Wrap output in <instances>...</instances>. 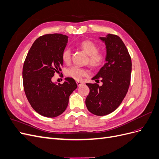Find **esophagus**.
Instances as JSON below:
<instances>
[{
    "instance_id": "obj_1",
    "label": "esophagus",
    "mask_w": 159,
    "mask_h": 159,
    "mask_svg": "<svg viewBox=\"0 0 159 159\" xmlns=\"http://www.w3.org/2000/svg\"><path fill=\"white\" fill-rule=\"evenodd\" d=\"M76 84H77V85H78V87H80V86L84 84L83 82H81V81H76Z\"/></svg>"
}]
</instances>
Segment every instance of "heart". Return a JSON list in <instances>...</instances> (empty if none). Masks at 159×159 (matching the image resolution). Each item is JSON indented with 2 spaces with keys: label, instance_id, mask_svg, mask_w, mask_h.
<instances>
[{
  "label": "heart",
  "instance_id": "b5f03b06",
  "mask_svg": "<svg viewBox=\"0 0 159 159\" xmlns=\"http://www.w3.org/2000/svg\"><path fill=\"white\" fill-rule=\"evenodd\" d=\"M80 47L82 49L86 54L89 56V64L97 68L103 64L105 57L102 53L98 52V46L95 42L91 40H84L80 44ZM62 60L66 63H68L71 59V50L69 48H65L61 54ZM88 74V71L78 68V67H71L67 70L66 75L77 80H80Z\"/></svg>",
  "mask_w": 159,
  "mask_h": 159
}]
</instances>
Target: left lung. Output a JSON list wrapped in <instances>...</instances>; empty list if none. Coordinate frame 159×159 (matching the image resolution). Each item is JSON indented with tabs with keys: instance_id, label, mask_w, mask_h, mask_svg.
<instances>
[{
	"instance_id": "left-lung-1",
	"label": "left lung",
	"mask_w": 159,
	"mask_h": 159,
	"mask_svg": "<svg viewBox=\"0 0 159 159\" xmlns=\"http://www.w3.org/2000/svg\"><path fill=\"white\" fill-rule=\"evenodd\" d=\"M106 48L105 64L92 80L103 85L86 84L89 93L85 105L89 111L98 116L108 115L116 109L127 93L131 74V58L122 40L108 34L99 37Z\"/></svg>"
}]
</instances>
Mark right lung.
I'll return each instance as SVG.
<instances>
[{
	"label": "right lung",
	"mask_w": 159,
	"mask_h": 159,
	"mask_svg": "<svg viewBox=\"0 0 159 159\" xmlns=\"http://www.w3.org/2000/svg\"><path fill=\"white\" fill-rule=\"evenodd\" d=\"M68 36L51 34L39 37L28 51L22 70L24 89L32 107L46 117H56L68 107L70 95L77 88L75 80L66 78L57 84L52 78L63 66L62 52Z\"/></svg>",
	"instance_id": "add662e5"
}]
</instances>
